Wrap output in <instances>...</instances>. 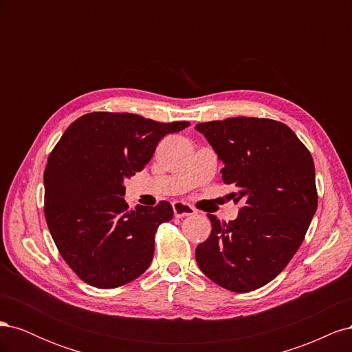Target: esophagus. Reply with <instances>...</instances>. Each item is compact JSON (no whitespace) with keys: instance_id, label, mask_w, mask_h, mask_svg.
<instances>
[{"instance_id":"esophagus-1","label":"esophagus","mask_w":352,"mask_h":352,"mask_svg":"<svg viewBox=\"0 0 352 352\" xmlns=\"http://www.w3.org/2000/svg\"><path fill=\"white\" fill-rule=\"evenodd\" d=\"M173 212L176 217H186V216H194L195 214V208L190 207L186 202L182 201H175L173 202Z\"/></svg>"}]
</instances>
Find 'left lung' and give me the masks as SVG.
I'll return each instance as SVG.
<instances>
[{"label": "left lung", "mask_w": 352, "mask_h": 352, "mask_svg": "<svg viewBox=\"0 0 352 352\" xmlns=\"http://www.w3.org/2000/svg\"><path fill=\"white\" fill-rule=\"evenodd\" d=\"M225 163L221 179L242 202L236 220L208 214L211 235L195 250L208 279L232 292H250L278 276L301 247L317 210L314 162L282 122L230 117L198 123Z\"/></svg>", "instance_id": "1"}]
</instances>
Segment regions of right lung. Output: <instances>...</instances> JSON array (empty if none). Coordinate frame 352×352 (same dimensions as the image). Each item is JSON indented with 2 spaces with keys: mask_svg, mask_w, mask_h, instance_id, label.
<instances>
[{
  "mask_svg": "<svg viewBox=\"0 0 352 352\" xmlns=\"http://www.w3.org/2000/svg\"><path fill=\"white\" fill-rule=\"evenodd\" d=\"M189 124L94 111L60 138L44 173V212L63 260L85 283L111 289L150 267L155 232L173 207L160 201L131 210L123 180L141 172L162 138Z\"/></svg>",
  "mask_w": 352,
  "mask_h": 352,
  "instance_id": "right-lung-1",
  "label": "right lung"
}]
</instances>
